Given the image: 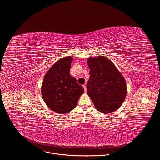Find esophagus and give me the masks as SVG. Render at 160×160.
<instances>
[{"mask_svg": "<svg viewBox=\"0 0 160 160\" xmlns=\"http://www.w3.org/2000/svg\"><path fill=\"white\" fill-rule=\"evenodd\" d=\"M83 88H84L85 92H87V86H86V85H85V84L83 85Z\"/></svg>", "mask_w": 160, "mask_h": 160, "instance_id": "34e87169", "label": "esophagus"}]
</instances>
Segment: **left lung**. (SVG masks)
Masks as SVG:
<instances>
[{"mask_svg": "<svg viewBox=\"0 0 160 160\" xmlns=\"http://www.w3.org/2000/svg\"><path fill=\"white\" fill-rule=\"evenodd\" d=\"M87 63L90 70L87 94L96 108L105 114L117 110L127 94L124 78L115 64L105 57L88 58Z\"/></svg>", "mask_w": 160, "mask_h": 160, "instance_id": "left-lung-1", "label": "left lung"}]
</instances>
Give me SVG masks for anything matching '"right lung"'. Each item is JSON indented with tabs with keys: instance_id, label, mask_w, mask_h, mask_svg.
Masks as SVG:
<instances>
[{
	"instance_id": "add662e5",
	"label": "right lung",
	"mask_w": 160,
	"mask_h": 160,
	"mask_svg": "<svg viewBox=\"0 0 160 160\" xmlns=\"http://www.w3.org/2000/svg\"><path fill=\"white\" fill-rule=\"evenodd\" d=\"M73 58L58 60L45 75L42 96L48 106L56 112L64 114L77 106L84 89L70 73Z\"/></svg>"
}]
</instances>
